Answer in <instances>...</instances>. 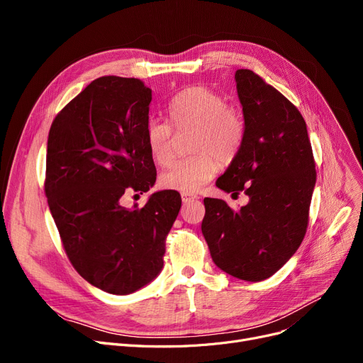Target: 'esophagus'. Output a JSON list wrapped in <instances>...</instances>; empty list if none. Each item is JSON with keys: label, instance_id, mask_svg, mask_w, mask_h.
Instances as JSON below:
<instances>
[{"label": "esophagus", "instance_id": "34e87169", "mask_svg": "<svg viewBox=\"0 0 363 363\" xmlns=\"http://www.w3.org/2000/svg\"><path fill=\"white\" fill-rule=\"evenodd\" d=\"M181 199H182L184 203H189V201L197 200L199 197H197L196 194H191V193H182V194H181Z\"/></svg>", "mask_w": 363, "mask_h": 363}]
</instances>
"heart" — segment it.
I'll list each match as a JSON object with an SVG mask.
<instances>
[{
  "mask_svg": "<svg viewBox=\"0 0 363 363\" xmlns=\"http://www.w3.org/2000/svg\"><path fill=\"white\" fill-rule=\"evenodd\" d=\"M169 116L177 130L194 129L191 150L196 155L178 160L160 177V184L174 191L197 193L219 170L230 163L245 138V121L240 108L226 104L223 95L207 86H191L177 94L169 104ZM145 140L151 157L160 166L174 160V129L152 118Z\"/></svg>",
  "mask_w": 363,
  "mask_h": 363,
  "instance_id": "heart-1",
  "label": "heart"
}]
</instances>
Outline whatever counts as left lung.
<instances>
[{
  "mask_svg": "<svg viewBox=\"0 0 363 363\" xmlns=\"http://www.w3.org/2000/svg\"><path fill=\"white\" fill-rule=\"evenodd\" d=\"M245 138L216 181L249 196L238 211L204 199L201 233L215 264L244 281L272 277L297 252L308 230L316 170L306 122L297 107L249 69L235 72Z\"/></svg>",
  "mask_w": 363,
  "mask_h": 363,
  "instance_id": "left-lung-1",
  "label": "left lung"
}]
</instances>
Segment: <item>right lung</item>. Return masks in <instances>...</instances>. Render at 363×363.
<instances>
[{
	"label": "right lung",
	"instance_id": "add662e5",
	"mask_svg": "<svg viewBox=\"0 0 363 363\" xmlns=\"http://www.w3.org/2000/svg\"><path fill=\"white\" fill-rule=\"evenodd\" d=\"M151 89L143 81L101 76L55 116L48 133L45 196L65 252L78 274L110 294H130L163 268L164 242L181 196L147 193L156 166L145 140Z\"/></svg>",
	"mask_w": 363,
	"mask_h": 363
}]
</instances>
